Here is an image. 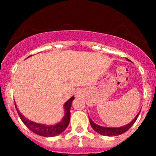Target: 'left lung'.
<instances>
[{
    "instance_id": "8db88e82",
    "label": "left lung",
    "mask_w": 156,
    "mask_h": 156,
    "mask_svg": "<svg viewBox=\"0 0 156 156\" xmlns=\"http://www.w3.org/2000/svg\"><path fill=\"white\" fill-rule=\"evenodd\" d=\"M128 61H130L128 58H126ZM141 112V111H140ZM140 112L138 113V114L136 116V117L130 122V123L128 124L124 125V126L122 127H118V128H108V127H103V126H101V125H97L96 123H94L91 118L89 117V122H90L91 126L92 128L94 129V130H95L97 133H98L101 135L103 136H118L120 135V134H122L125 132H126L130 127L132 126L134 124L136 121L138 117H139V114H140Z\"/></svg>"
}]
</instances>
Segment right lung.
Wrapping results in <instances>:
<instances>
[{"label": "right lung", "instance_id": "1", "mask_svg": "<svg viewBox=\"0 0 156 156\" xmlns=\"http://www.w3.org/2000/svg\"><path fill=\"white\" fill-rule=\"evenodd\" d=\"M29 55L28 57H30ZM74 96L71 97L68 101L64 103V117L61 119L60 122L55 125H45L41 124V123H37L35 122L29 120L25 117L20 112V111L17 108V105L15 102V108L17 109V112L18 113V115L20 117L21 120L25 125H26L27 128L29 130H31L32 132L37 134L39 136H42L44 137H53L55 136L59 135L62 133L64 130L67 128L69 123V119H70V108L72 106V103L74 100Z\"/></svg>", "mask_w": 156, "mask_h": 156}]
</instances>
